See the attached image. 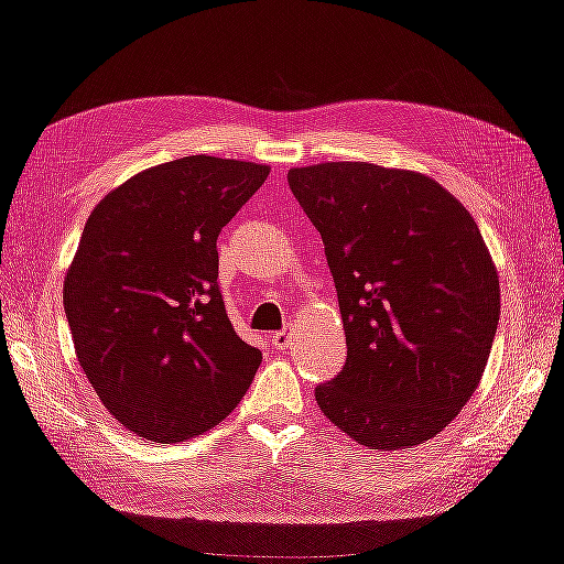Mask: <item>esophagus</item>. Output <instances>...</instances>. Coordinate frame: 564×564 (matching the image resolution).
Listing matches in <instances>:
<instances>
[{"instance_id":"1","label":"esophagus","mask_w":564,"mask_h":564,"mask_svg":"<svg viewBox=\"0 0 564 564\" xmlns=\"http://www.w3.org/2000/svg\"><path fill=\"white\" fill-rule=\"evenodd\" d=\"M291 326H283L281 332H275L273 334V347L275 349H289V344H291Z\"/></svg>"}]
</instances>
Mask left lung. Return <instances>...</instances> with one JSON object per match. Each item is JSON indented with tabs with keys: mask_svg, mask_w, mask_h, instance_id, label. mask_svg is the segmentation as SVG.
Instances as JSON below:
<instances>
[{
	"mask_svg": "<svg viewBox=\"0 0 564 564\" xmlns=\"http://www.w3.org/2000/svg\"><path fill=\"white\" fill-rule=\"evenodd\" d=\"M322 232L347 362L318 384L332 423L375 451L438 435L481 382L499 275L468 209L431 176L367 162L289 172Z\"/></svg>",
	"mask_w": 564,
	"mask_h": 564,
	"instance_id": "obj_1",
	"label": "left lung"
}]
</instances>
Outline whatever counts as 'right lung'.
<instances>
[{"label": "right lung", "mask_w": 564, "mask_h": 564, "mask_svg": "<svg viewBox=\"0 0 564 564\" xmlns=\"http://www.w3.org/2000/svg\"><path fill=\"white\" fill-rule=\"evenodd\" d=\"M268 166L184 156L98 202L63 285L75 355L139 438L176 443L228 417L260 367L217 285V235Z\"/></svg>", "instance_id": "add662e5"}]
</instances>
